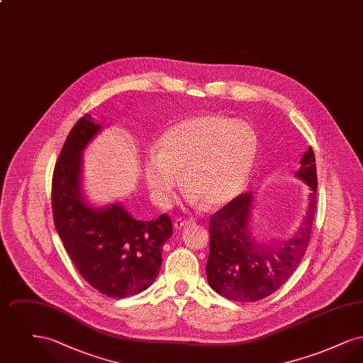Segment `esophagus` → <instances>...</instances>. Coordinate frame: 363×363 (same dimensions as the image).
I'll list each match as a JSON object with an SVG mask.
<instances>
[{"label":"esophagus","instance_id":"esophagus-1","mask_svg":"<svg viewBox=\"0 0 363 363\" xmlns=\"http://www.w3.org/2000/svg\"><path fill=\"white\" fill-rule=\"evenodd\" d=\"M193 223H194V219H182V218H178V219L174 222V225H175V228L181 230V228H185V227H188V225H193Z\"/></svg>","mask_w":363,"mask_h":363}]
</instances>
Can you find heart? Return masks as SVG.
Wrapping results in <instances>:
<instances>
[{
	"label": "heart",
	"mask_w": 363,
	"mask_h": 363,
	"mask_svg": "<svg viewBox=\"0 0 363 363\" xmlns=\"http://www.w3.org/2000/svg\"><path fill=\"white\" fill-rule=\"evenodd\" d=\"M257 152V133L242 120L199 116L178 122L157 140L144 162L152 199L167 206L181 181L191 204L222 207L241 193Z\"/></svg>",
	"instance_id": "b5f03b06"
}]
</instances>
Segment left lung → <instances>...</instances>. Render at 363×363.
Here are the masks:
<instances>
[{
    "instance_id": "1",
    "label": "left lung",
    "mask_w": 363,
    "mask_h": 363,
    "mask_svg": "<svg viewBox=\"0 0 363 363\" xmlns=\"http://www.w3.org/2000/svg\"><path fill=\"white\" fill-rule=\"evenodd\" d=\"M295 177L311 188L305 215L293 234L277 242L253 237L255 197L245 193L213 213L209 220L207 280L213 291L230 301L255 302L275 293L305 256L317 203V173L313 150L301 157Z\"/></svg>"
}]
</instances>
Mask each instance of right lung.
I'll use <instances>...</instances> for the list:
<instances>
[{
    "label": "right lung",
    "instance_id": "right-lung-1",
    "mask_svg": "<svg viewBox=\"0 0 363 363\" xmlns=\"http://www.w3.org/2000/svg\"><path fill=\"white\" fill-rule=\"evenodd\" d=\"M102 129L89 114L72 128L52 174V216L61 241L86 281L110 298H126L155 281L173 223L164 213L144 222L120 203L96 207L86 200L83 152Z\"/></svg>",
    "mask_w": 363,
    "mask_h": 363
}]
</instances>
